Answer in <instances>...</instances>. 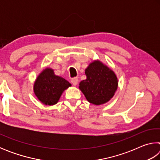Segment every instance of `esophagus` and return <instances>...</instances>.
Here are the masks:
<instances>
[{"label": "esophagus", "mask_w": 160, "mask_h": 160, "mask_svg": "<svg viewBox=\"0 0 160 160\" xmlns=\"http://www.w3.org/2000/svg\"><path fill=\"white\" fill-rule=\"evenodd\" d=\"M71 83L72 84V85H73L74 86H76L77 85H78V78H72L71 79Z\"/></svg>", "instance_id": "1"}]
</instances>
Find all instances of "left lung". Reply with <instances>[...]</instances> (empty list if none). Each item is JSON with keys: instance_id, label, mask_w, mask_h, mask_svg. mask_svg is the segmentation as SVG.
I'll return each instance as SVG.
<instances>
[{"instance_id": "obj_1", "label": "left lung", "mask_w": 160, "mask_h": 160, "mask_svg": "<svg viewBox=\"0 0 160 160\" xmlns=\"http://www.w3.org/2000/svg\"><path fill=\"white\" fill-rule=\"evenodd\" d=\"M87 79L81 81L79 88L87 100L95 105L109 102L118 88L114 72L101 61H94L85 69Z\"/></svg>"}]
</instances>
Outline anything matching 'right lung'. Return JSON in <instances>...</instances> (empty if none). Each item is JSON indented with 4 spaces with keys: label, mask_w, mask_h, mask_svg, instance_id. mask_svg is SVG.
I'll use <instances>...</instances> for the list:
<instances>
[{
    "label": "right lung",
    "mask_w": 160,
    "mask_h": 160,
    "mask_svg": "<svg viewBox=\"0 0 160 160\" xmlns=\"http://www.w3.org/2000/svg\"><path fill=\"white\" fill-rule=\"evenodd\" d=\"M70 86L68 81L56 75L53 69L47 68L35 80L34 92L40 102L51 106L57 104L63 91Z\"/></svg>",
    "instance_id": "1"
}]
</instances>
